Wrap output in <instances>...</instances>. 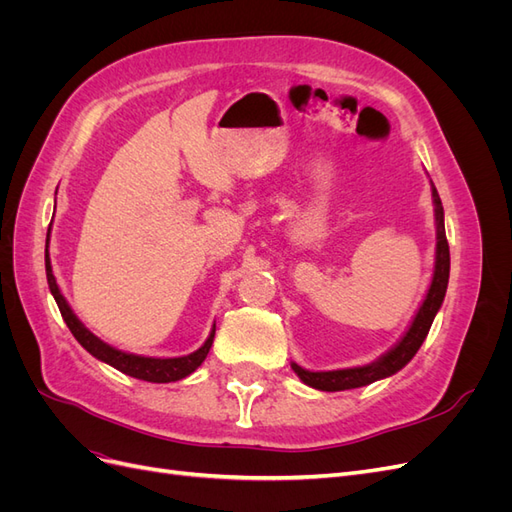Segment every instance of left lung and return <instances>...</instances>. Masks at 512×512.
<instances>
[{"label":"left lung","mask_w":512,"mask_h":512,"mask_svg":"<svg viewBox=\"0 0 512 512\" xmlns=\"http://www.w3.org/2000/svg\"><path fill=\"white\" fill-rule=\"evenodd\" d=\"M431 196H433V211H436V269H433L431 286L427 290V297L423 299L421 307L410 324L406 335L399 339V342L382 354L378 361L363 365V367H348V369H335V371H309L303 369L297 363H290L294 374H297L307 386L318 391H348V389H359V386H367L376 380L389 378L401 367H406L412 356L421 348L425 337L431 329V322L436 318L438 309L442 307L446 286H448V273H451V252H448V241H446V230H444V209L442 200L438 196L436 185L431 183Z\"/></svg>","instance_id":"left-lung-1"}]
</instances>
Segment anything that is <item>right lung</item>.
I'll return each instance as SVG.
<instances>
[{
  "label": "right lung",
  "instance_id": "add662e5",
  "mask_svg": "<svg viewBox=\"0 0 512 512\" xmlns=\"http://www.w3.org/2000/svg\"><path fill=\"white\" fill-rule=\"evenodd\" d=\"M49 232H51V228H49ZM49 232H46V250H44L46 282H49L51 294L57 301L61 318L66 320L68 329L76 337V342H79L91 356H96V359L123 371L126 376H132V378H138V380H147V382H158V384L160 382H177L185 376H190L192 371H196L200 367V363L207 359L209 348H211L213 337H215V324H213V329H211L207 342L203 346L194 350L192 354L175 356V359H156V356L130 354V352H121L113 346L104 344L100 337H96L79 318H76V314L72 312V307L68 305V301L64 299V294H61V290L57 286V280L53 275V267H51V258H49Z\"/></svg>",
  "mask_w": 512,
  "mask_h": 512
}]
</instances>
